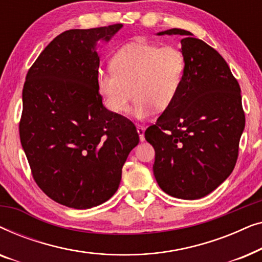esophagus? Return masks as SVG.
<instances>
[{
  "instance_id": "obj_1",
  "label": "esophagus",
  "mask_w": 262,
  "mask_h": 262,
  "mask_svg": "<svg viewBox=\"0 0 262 262\" xmlns=\"http://www.w3.org/2000/svg\"><path fill=\"white\" fill-rule=\"evenodd\" d=\"M137 132H138V136H139V139H141V142H144V131L145 128L144 126H142V125H137Z\"/></svg>"
}]
</instances>
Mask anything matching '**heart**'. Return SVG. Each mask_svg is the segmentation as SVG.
Returning <instances> with one entry per match:
<instances>
[{
  "instance_id": "1",
  "label": "heart",
  "mask_w": 262,
  "mask_h": 262,
  "mask_svg": "<svg viewBox=\"0 0 262 262\" xmlns=\"http://www.w3.org/2000/svg\"><path fill=\"white\" fill-rule=\"evenodd\" d=\"M185 57L174 46L132 41L111 58V70H100L96 84L107 108L126 112L136 95L132 116L144 119L156 108L163 112L173 105L185 75Z\"/></svg>"
}]
</instances>
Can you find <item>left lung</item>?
Here are the masks:
<instances>
[{
    "label": "left lung",
    "instance_id": "1",
    "mask_svg": "<svg viewBox=\"0 0 262 262\" xmlns=\"http://www.w3.org/2000/svg\"><path fill=\"white\" fill-rule=\"evenodd\" d=\"M182 35L185 75L180 92L145 139L155 149L152 169L167 194L199 199L234 170L245 130L241 88L223 57L191 32L171 28L157 35Z\"/></svg>",
    "mask_w": 262,
    "mask_h": 262
}]
</instances>
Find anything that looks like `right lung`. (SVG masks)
<instances>
[{
	"label": "right lung",
	"mask_w": 262,
	"mask_h": 262,
	"mask_svg": "<svg viewBox=\"0 0 262 262\" xmlns=\"http://www.w3.org/2000/svg\"><path fill=\"white\" fill-rule=\"evenodd\" d=\"M121 24L63 32L28 70L23 89L21 145L37 185L55 202L91 209L117 192L139 142L136 126L102 105L98 41Z\"/></svg>",
	"instance_id": "right-lung-1"
}]
</instances>
